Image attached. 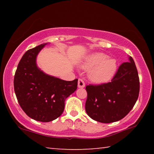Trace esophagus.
Segmentation results:
<instances>
[{"label":"esophagus","instance_id":"1","mask_svg":"<svg viewBox=\"0 0 154 154\" xmlns=\"http://www.w3.org/2000/svg\"><path fill=\"white\" fill-rule=\"evenodd\" d=\"M85 87V83L83 80L82 79H79L78 80V88H83Z\"/></svg>","mask_w":154,"mask_h":154}]
</instances>
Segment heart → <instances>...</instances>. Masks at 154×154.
Listing matches in <instances>:
<instances>
[{
	"mask_svg": "<svg viewBox=\"0 0 154 154\" xmlns=\"http://www.w3.org/2000/svg\"><path fill=\"white\" fill-rule=\"evenodd\" d=\"M103 53H94L88 56L83 62L82 67L90 70L88 74L90 79L96 83H104L110 81L117 71V61L107 58Z\"/></svg>",
	"mask_w": 154,
	"mask_h": 154,
	"instance_id": "b5f03b06",
	"label": "heart"
}]
</instances>
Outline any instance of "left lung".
I'll use <instances>...</instances> for the list:
<instances>
[{"instance_id": "8db88e82", "label": "left lung", "mask_w": 154, "mask_h": 154, "mask_svg": "<svg viewBox=\"0 0 154 154\" xmlns=\"http://www.w3.org/2000/svg\"><path fill=\"white\" fill-rule=\"evenodd\" d=\"M124 62L111 82L86 85L85 111L94 120L111 123L124 118L131 111L139 97V74L132 57Z\"/></svg>"}]
</instances>
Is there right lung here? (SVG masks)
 Wrapping results in <instances>:
<instances>
[{"instance_id":"right-lung-1","label":"right lung","mask_w":154,"mask_h":154,"mask_svg":"<svg viewBox=\"0 0 154 154\" xmlns=\"http://www.w3.org/2000/svg\"><path fill=\"white\" fill-rule=\"evenodd\" d=\"M47 43L28 50L18 64L14 90L21 108L35 120L49 122L63 113L64 101L77 88L78 79L64 81L45 74L36 65V56Z\"/></svg>"}]
</instances>
